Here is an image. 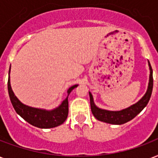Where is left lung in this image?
<instances>
[{"label": "left lung", "mask_w": 158, "mask_h": 158, "mask_svg": "<svg viewBox=\"0 0 158 158\" xmlns=\"http://www.w3.org/2000/svg\"><path fill=\"white\" fill-rule=\"evenodd\" d=\"M149 69H150V76H149V83L148 90L146 94L135 104L130 106L128 108L120 110V111H108L105 109H101L98 108L94 104L93 95L89 92L90 98V106H91V111L94 116L96 118L102 121V122L110 123V124H123L125 123L128 122L132 118H134L143 108H145L151 98L152 87H153V78H152V69L148 61Z\"/></svg>", "instance_id": "1"}]
</instances>
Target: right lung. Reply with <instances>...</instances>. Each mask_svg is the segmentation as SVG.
I'll return each instance as SVG.
<instances>
[{
  "label": "right lung",
  "mask_w": 158,
  "mask_h": 158,
  "mask_svg": "<svg viewBox=\"0 0 158 158\" xmlns=\"http://www.w3.org/2000/svg\"><path fill=\"white\" fill-rule=\"evenodd\" d=\"M10 67L9 69V77H8V83H7L10 99L13 105V108H15V112L21 118H23L26 122H28L31 125L40 127V128H51V127H57L65 121L69 113L68 96L71 91L78 86L77 84L71 86L69 89L67 91L68 93L67 98L62 102V103L58 108L53 110H45L41 108H32V107H29V106L23 104L14 94L10 87Z\"/></svg>",
  "instance_id": "add662e5"
}]
</instances>
